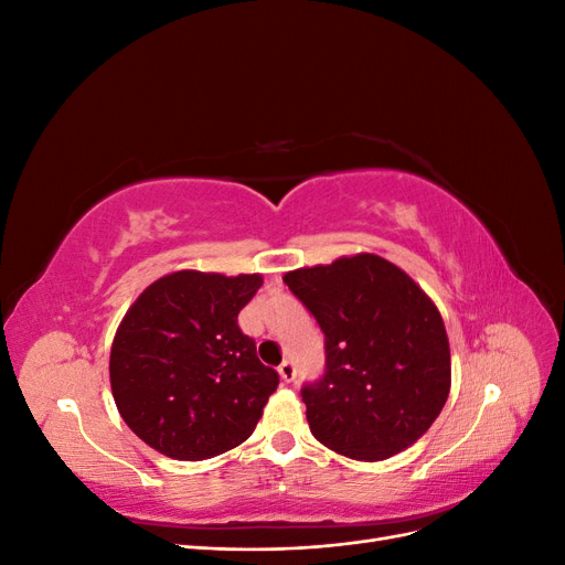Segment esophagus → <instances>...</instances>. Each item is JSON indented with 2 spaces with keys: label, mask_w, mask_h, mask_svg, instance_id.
I'll list each match as a JSON object with an SVG mask.
<instances>
[{
  "label": "esophagus",
  "mask_w": 565,
  "mask_h": 565,
  "mask_svg": "<svg viewBox=\"0 0 565 565\" xmlns=\"http://www.w3.org/2000/svg\"><path fill=\"white\" fill-rule=\"evenodd\" d=\"M278 372H280L282 382H292V380L297 377V367H295V363H292V361H282V363H280V367H278Z\"/></svg>",
  "instance_id": "1"
}]
</instances>
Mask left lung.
<instances>
[{
	"label": "left lung",
	"mask_w": 565,
	"mask_h": 565,
	"mask_svg": "<svg viewBox=\"0 0 565 565\" xmlns=\"http://www.w3.org/2000/svg\"><path fill=\"white\" fill-rule=\"evenodd\" d=\"M324 332V374L301 388L311 434L351 459L417 443L450 393V344L436 303L377 254L285 273Z\"/></svg>",
	"instance_id": "8db88e82"
}]
</instances>
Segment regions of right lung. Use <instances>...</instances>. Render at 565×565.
<instances>
[{
  "label": "right lung",
  "instance_id": "add662e5",
  "mask_svg": "<svg viewBox=\"0 0 565 565\" xmlns=\"http://www.w3.org/2000/svg\"><path fill=\"white\" fill-rule=\"evenodd\" d=\"M262 282L259 273L177 270L129 306L113 339L110 386L152 450L200 461L252 436L280 382L237 324Z\"/></svg>",
  "mask_w": 565,
  "mask_h": 565
}]
</instances>
